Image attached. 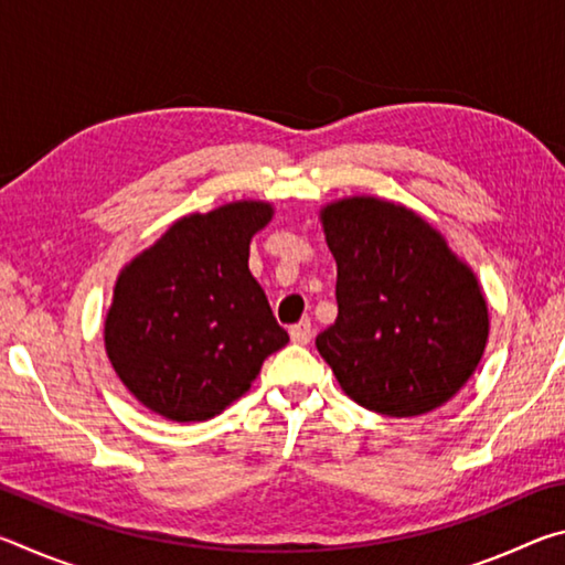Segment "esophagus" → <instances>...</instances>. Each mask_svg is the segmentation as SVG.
<instances>
[{"mask_svg":"<svg viewBox=\"0 0 565 565\" xmlns=\"http://www.w3.org/2000/svg\"><path fill=\"white\" fill-rule=\"evenodd\" d=\"M291 341L294 343H301V347H303V343L311 341V321L309 319L294 323V327H291Z\"/></svg>","mask_w":565,"mask_h":565,"instance_id":"esophagus-1","label":"esophagus"}]
</instances>
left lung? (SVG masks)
I'll return each instance as SVG.
<instances>
[{
	"label": "left lung",
	"mask_w": 565,
	"mask_h": 565,
	"mask_svg": "<svg viewBox=\"0 0 565 565\" xmlns=\"http://www.w3.org/2000/svg\"><path fill=\"white\" fill-rule=\"evenodd\" d=\"M339 317L317 337L343 394L391 418L428 414L473 376L489 306L471 266L411 209L351 196L321 209Z\"/></svg>",
	"instance_id": "8db88e82"
}]
</instances>
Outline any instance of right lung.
I'll list each match as a JSON object with an SVG mask.
<instances>
[{"instance_id":"add662e5","label":"right lung","mask_w":565,"mask_h":565,"mask_svg":"<svg viewBox=\"0 0 565 565\" xmlns=\"http://www.w3.org/2000/svg\"><path fill=\"white\" fill-rule=\"evenodd\" d=\"M271 216L269 202L181 216L121 269L104 349L149 411L179 424L214 418L289 343L248 271V244Z\"/></svg>"}]
</instances>
